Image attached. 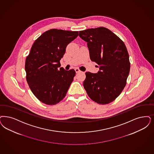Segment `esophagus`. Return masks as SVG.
Segmentation results:
<instances>
[{
  "instance_id": "34e87169",
  "label": "esophagus",
  "mask_w": 154,
  "mask_h": 154,
  "mask_svg": "<svg viewBox=\"0 0 154 154\" xmlns=\"http://www.w3.org/2000/svg\"><path fill=\"white\" fill-rule=\"evenodd\" d=\"M75 70V72L77 73H79V72H81V71L80 70V69H79V68H75V69H74Z\"/></svg>"
}]
</instances>
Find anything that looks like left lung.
Returning <instances> with one entry per match:
<instances>
[{
	"label": "left lung",
	"instance_id": "8db88e82",
	"mask_svg": "<svg viewBox=\"0 0 154 154\" xmlns=\"http://www.w3.org/2000/svg\"><path fill=\"white\" fill-rule=\"evenodd\" d=\"M79 36L87 42L90 60L100 69L97 73H85L84 87L93 101L109 103L119 96L126 84L130 63L126 45L105 27L81 31Z\"/></svg>",
	"mask_w": 154,
	"mask_h": 154
}]
</instances>
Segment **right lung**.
<instances>
[{"mask_svg": "<svg viewBox=\"0 0 154 154\" xmlns=\"http://www.w3.org/2000/svg\"><path fill=\"white\" fill-rule=\"evenodd\" d=\"M78 31L51 29L34 42L26 60L27 83L38 100L49 105L63 100L73 81L74 69L65 70L60 60Z\"/></svg>", "mask_w": 154, "mask_h": 154, "instance_id": "obj_1", "label": "right lung"}]
</instances>
